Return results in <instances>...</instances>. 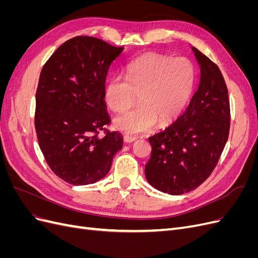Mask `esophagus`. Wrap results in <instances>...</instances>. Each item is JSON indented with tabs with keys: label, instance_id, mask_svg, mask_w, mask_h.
<instances>
[{
	"label": "esophagus",
	"instance_id": "esophagus-1",
	"mask_svg": "<svg viewBox=\"0 0 258 258\" xmlns=\"http://www.w3.org/2000/svg\"><path fill=\"white\" fill-rule=\"evenodd\" d=\"M137 140V138H135V137H130V136H123V141L126 142V143H132V142H135Z\"/></svg>",
	"mask_w": 258,
	"mask_h": 258
}]
</instances>
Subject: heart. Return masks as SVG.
<instances>
[{"mask_svg":"<svg viewBox=\"0 0 258 258\" xmlns=\"http://www.w3.org/2000/svg\"><path fill=\"white\" fill-rule=\"evenodd\" d=\"M195 68L184 57L172 58L150 52L132 61L127 79L116 75L107 81L104 100L110 110L122 113L135 104L139 106L114 119V127L127 135L151 131L174 121L182 114L192 95Z\"/></svg>","mask_w":258,"mask_h":258,"instance_id":"1","label":"heart"}]
</instances>
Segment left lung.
<instances>
[{"label": "left lung", "instance_id": "left-lung-1", "mask_svg": "<svg viewBox=\"0 0 258 258\" xmlns=\"http://www.w3.org/2000/svg\"><path fill=\"white\" fill-rule=\"evenodd\" d=\"M200 66V83L184 114L167 129L148 138L151 158L145 176L153 187L170 195L197 188L213 172L230 127L228 90L221 70L191 47Z\"/></svg>", "mask_w": 258, "mask_h": 258}]
</instances>
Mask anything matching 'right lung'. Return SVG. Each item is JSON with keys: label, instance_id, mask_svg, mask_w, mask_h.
Instances as JSON below:
<instances>
[{"label": "right lung", "instance_id": "obj_1", "mask_svg": "<svg viewBox=\"0 0 258 258\" xmlns=\"http://www.w3.org/2000/svg\"><path fill=\"white\" fill-rule=\"evenodd\" d=\"M122 49L97 37L75 36L42 69L34 116L38 145L52 172L67 183L103 178L121 150L120 134L105 129L111 120L104 87L108 68Z\"/></svg>", "mask_w": 258, "mask_h": 258}]
</instances>
